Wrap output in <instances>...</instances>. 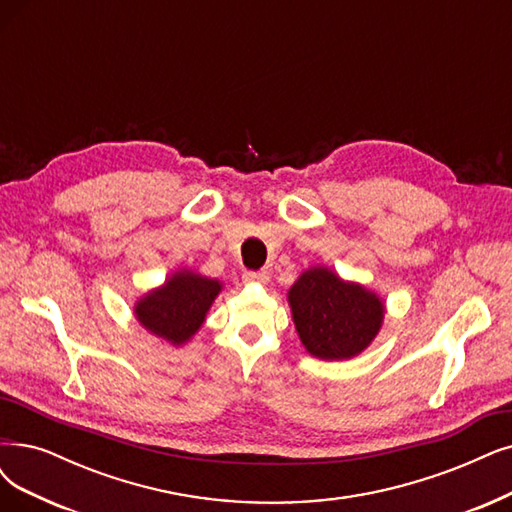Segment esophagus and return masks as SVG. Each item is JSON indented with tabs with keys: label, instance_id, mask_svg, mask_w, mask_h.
<instances>
[{
	"label": "esophagus",
	"instance_id": "1",
	"mask_svg": "<svg viewBox=\"0 0 512 512\" xmlns=\"http://www.w3.org/2000/svg\"><path fill=\"white\" fill-rule=\"evenodd\" d=\"M242 280L244 282H255V285H268L270 276L266 272H244Z\"/></svg>",
	"mask_w": 512,
	"mask_h": 512
}]
</instances>
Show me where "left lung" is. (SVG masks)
Wrapping results in <instances>:
<instances>
[{"mask_svg":"<svg viewBox=\"0 0 512 512\" xmlns=\"http://www.w3.org/2000/svg\"><path fill=\"white\" fill-rule=\"evenodd\" d=\"M289 306L301 344L323 361L361 354L384 323V301L329 268L301 274L289 289Z\"/></svg>","mask_w":512,"mask_h":512,"instance_id":"obj_1","label":"left lung"}]
</instances>
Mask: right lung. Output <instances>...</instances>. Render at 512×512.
I'll use <instances>...</instances> for the list:
<instances>
[{
  "mask_svg": "<svg viewBox=\"0 0 512 512\" xmlns=\"http://www.w3.org/2000/svg\"><path fill=\"white\" fill-rule=\"evenodd\" d=\"M219 291V280L181 270L162 287L145 293L135 304V316L149 333L166 339L168 344L181 346L202 327Z\"/></svg>",
  "mask_w": 512,
  "mask_h": 512,
  "instance_id": "obj_1",
  "label": "right lung"
}]
</instances>
